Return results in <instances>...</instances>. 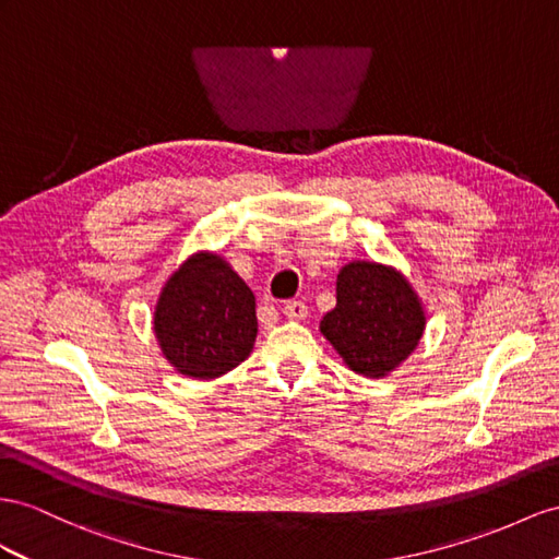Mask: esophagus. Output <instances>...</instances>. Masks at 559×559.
<instances>
[{"mask_svg": "<svg viewBox=\"0 0 559 559\" xmlns=\"http://www.w3.org/2000/svg\"><path fill=\"white\" fill-rule=\"evenodd\" d=\"M283 313L288 319H293V321H302V319H307V305L305 302H299V299H293V302H285V307H283Z\"/></svg>", "mask_w": 559, "mask_h": 559, "instance_id": "obj_1", "label": "esophagus"}]
</instances>
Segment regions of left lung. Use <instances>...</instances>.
I'll return each instance as SVG.
<instances>
[{"label": "left lung", "instance_id": "obj_1", "mask_svg": "<svg viewBox=\"0 0 559 559\" xmlns=\"http://www.w3.org/2000/svg\"><path fill=\"white\" fill-rule=\"evenodd\" d=\"M425 323L423 299L402 271L349 262L340 269L337 305L319 331L354 373L384 378L418 347Z\"/></svg>", "mask_w": 559, "mask_h": 559}]
</instances>
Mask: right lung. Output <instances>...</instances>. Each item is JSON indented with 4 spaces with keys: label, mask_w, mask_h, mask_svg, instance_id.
<instances>
[{
    "label": "right lung",
    "mask_w": 559,
    "mask_h": 559,
    "mask_svg": "<svg viewBox=\"0 0 559 559\" xmlns=\"http://www.w3.org/2000/svg\"><path fill=\"white\" fill-rule=\"evenodd\" d=\"M153 331L177 373L219 378L246 361L254 347V295L224 257L195 252L163 285Z\"/></svg>",
    "instance_id": "1"
}]
</instances>
